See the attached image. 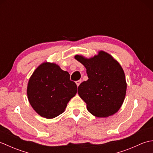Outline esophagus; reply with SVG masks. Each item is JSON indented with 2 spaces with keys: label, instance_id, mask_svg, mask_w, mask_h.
Instances as JSON below:
<instances>
[{
  "label": "esophagus",
  "instance_id": "esophagus-1",
  "mask_svg": "<svg viewBox=\"0 0 153 153\" xmlns=\"http://www.w3.org/2000/svg\"><path fill=\"white\" fill-rule=\"evenodd\" d=\"M82 79H79V80H77V81H76V85H77V87H78V86L80 85V83H82Z\"/></svg>",
  "mask_w": 153,
  "mask_h": 153
}]
</instances>
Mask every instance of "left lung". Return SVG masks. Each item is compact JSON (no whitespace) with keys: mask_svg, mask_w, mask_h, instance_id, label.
<instances>
[{"mask_svg":"<svg viewBox=\"0 0 153 153\" xmlns=\"http://www.w3.org/2000/svg\"><path fill=\"white\" fill-rule=\"evenodd\" d=\"M75 58L87 69L89 79L80 84L77 92L87 104L88 111L99 118L118 112L127 89L125 74L120 64L104 51L89 59L79 55Z\"/></svg>","mask_w":153,"mask_h":153,"instance_id":"obj_1","label":"left lung"}]
</instances>
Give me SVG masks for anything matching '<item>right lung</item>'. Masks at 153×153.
I'll return each mask as SVG.
<instances>
[{"label":"right lung","instance_id":"right-lung-1","mask_svg":"<svg viewBox=\"0 0 153 153\" xmlns=\"http://www.w3.org/2000/svg\"><path fill=\"white\" fill-rule=\"evenodd\" d=\"M70 76L54 63H43L35 70L29 80L27 94L37 113L51 119L64 112L77 93V85Z\"/></svg>","mask_w":153,"mask_h":153}]
</instances>
